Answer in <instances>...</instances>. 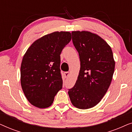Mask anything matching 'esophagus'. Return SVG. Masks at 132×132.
<instances>
[{
  "label": "esophagus",
  "mask_w": 132,
  "mask_h": 132,
  "mask_svg": "<svg viewBox=\"0 0 132 132\" xmlns=\"http://www.w3.org/2000/svg\"><path fill=\"white\" fill-rule=\"evenodd\" d=\"M69 75H70L69 72L67 71V72H65V73H64V76H65V78H67V77L69 76Z\"/></svg>",
  "instance_id": "1"
}]
</instances>
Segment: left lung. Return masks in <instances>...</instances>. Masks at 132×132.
Segmentation results:
<instances>
[{"instance_id":"obj_1","label":"left lung","mask_w":132,"mask_h":132,"mask_svg":"<svg viewBox=\"0 0 132 132\" xmlns=\"http://www.w3.org/2000/svg\"><path fill=\"white\" fill-rule=\"evenodd\" d=\"M72 40L79 53L80 68L76 82L68 93L72 104L80 109L96 106L107 92L115 62L109 44L89 31H73Z\"/></svg>"}]
</instances>
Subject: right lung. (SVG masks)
<instances>
[{"instance_id": "1", "label": "right lung", "mask_w": 132, "mask_h": 132, "mask_svg": "<svg viewBox=\"0 0 132 132\" xmlns=\"http://www.w3.org/2000/svg\"><path fill=\"white\" fill-rule=\"evenodd\" d=\"M71 39L70 32L47 34L34 41L23 56L20 68L21 88L27 100L35 107H49L62 89L60 55Z\"/></svg>"}]
</instances>
